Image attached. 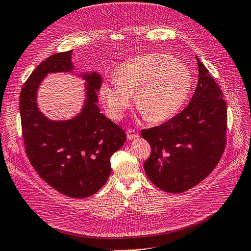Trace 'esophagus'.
Wrapping results in <instances>:
<instances>
[{
  "mask_svg": "<svg viewBox=\"0 0 251 251\" xmlns=\"http://www.w3.org/2000/svg\"><path fill=\"white\" fill-rule=\"evenodd\" d=\"M139 136V134L136 132L135 130H132V128H128V130L126 131V137L128 140H132V139H135L137 138Z\"/></svg>",
  "mask_w": 251,
  "mask_h": 251,
  "instance_id": "obj_1",
  "label": "esophagus"
}]
</instances>
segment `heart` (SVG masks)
<instances>
[{"label": "heart", "instance_id": "1", "mask_svg": "<svg viewBox=\"0 0 251 251\" xmlns=\"http://www.w3.org/2000/svg\"><path fill=\"white\" fill-rule=\"evenodd\" d=\"M193 74L176 58L162 53L136 56L121 64L116 76L103 82L100 95L108 115L119 120L130 107L133 92L140 113L151 123L176 116L191 93Z\"/></svg>", "mask_w": 251, "mask_h": 251}]
</instances>
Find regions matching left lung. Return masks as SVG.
Masks as SVG:
<instances>
[{
    "label": "left lung",
    "instance_id": "obj_1",
    "mask_svg": "<svg viewBox=\"0 0 251 251\" xmlns=\"http://www.w3.org/2000/svg\"><path fill=\"white\" fill-rule=\"evenodd\" d=\"M199 79L187 107L161 126L142 130L151 148L143 168L168 193H183L206 178L226 143L227 107L221 89L198 57Z\"/></svg>",
    "mask_w": 251,
    "mask_h": 251
}]
</instances>
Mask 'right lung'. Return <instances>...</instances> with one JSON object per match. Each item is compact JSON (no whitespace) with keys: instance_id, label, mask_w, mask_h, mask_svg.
Listing matches in <instances>:
<instances>
[{"instance_id":"1","label":"right lung","mask_w":251,"mask_h":251,"mask_svg":"<svg viewBox=\"0 0 251 251\" xmlns=\"http://www.w3.org/2000/svg\"><path fill=\"white\" fill-rule=\"evenodd\" d=\"M72 50L49 56L35 68L20 95L22 132L30 163L57 192L87 198L104 185L111 174L112 155L124 146L123 128L100 113L97 92L101 76L86 72V100L72 119L50 120L39 110L37 90L49 73L72 72Z\"/></svg>"}]
</instances>
